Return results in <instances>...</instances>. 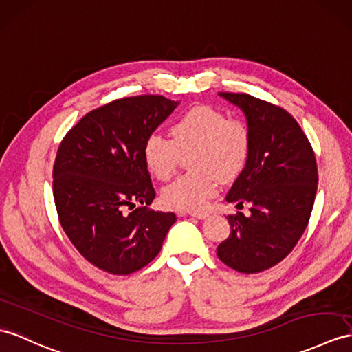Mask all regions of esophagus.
I'll use <instances>...</instances> for the list:
<instances>
[{
    "instance_id": "esophagus-1",
    "label": "esophagus",
    "mask_w": 352,
    "mask_h": 352,
    "mask_svg": "<svg viewBox=\"0 0 352 352\" xmlns=\"http://www.w3.org/2000/svg\"><path fill=\"white\" fill-rule=\"evenodd\" d=\"M188 215L194 217L197 219H204V218L209 217V213L208 212H188Z\"/></svg>"
}]
</instances>
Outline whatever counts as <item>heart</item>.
Listing matches in <instances>:
<instances>
[{
  "mask_svg": "<svg viewBox=\"0 0 352 352\" xmlns=\"http://www.w3.org/2000/svg\"><path fill=\"white\" fill-rule=\"evenodd\" d=\"M171 139L151 134L143 144V160L158 181L175 176L181 153L190 152L195 171L179 177L162 191L167 208L181 212L203 210L219 190V179L231 181L243 170L251 151V131L242 119L228 118L210 106H194L176 118Z\"/></svg>",
  "mask_w": 352,
  "mask_h": 352,
  "instance_id": "1",
  "label": "heart"
}]
</instances>
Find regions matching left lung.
Returning a JSON list of instances; mask_svg holds the SVG:
<instances>
[{
	"mask_svg": "<svg viewBox=\"0 0 352 352\" xmlns=\"http://www.w3.org/2000/svg\"><path fill=\"white\" fill-rule=\"evenodd\" d=\"M241 109L251 131L245 168L226 200L248 203L251 215H228L231 233L221 242L218 258L241 273H258L293 251L309 222L318 168L315 153L287 110L248 94L219 92Z\"/></svg>",
	"mask_w": 352,
	"mask_h": 352,
	"instance_id": "left-lung-1",
	"label": "left lung"
}]
</instances>
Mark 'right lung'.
<instances>
[{
	"instance_id": "obj_1",
	"label": "right lung",
	"mask_w": 352,
	"mask_h": 352,
	"mask_svg": "<svg viewBox=\"0 0 352 352\" xmlns=\"http://www.w3.org/2000/svg\"><path fill=\"white\" fill-rule=\"evenodd\" d=\"M162 96L128 97L85 115L54 164V199L70 242L96 267L130 275L161 251L173 212L148 206L155 190L143 144L177 107Z\"/></svg>"
}]
</instances>
